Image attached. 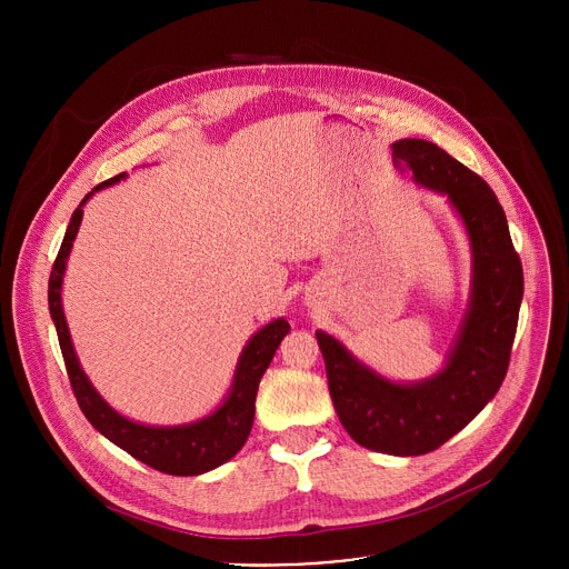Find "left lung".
Instances as JSON below:
<instances>
[{
  "label": "left lung",
  "instance_id": "left-lung-1",
  "mask_svg": "<svg viewBox=\"0 0 569 569\" xmlns=\"http://www.w3.org/2000/svg\"><path fill=\"white\" fill-rule=\"evenodd\" d=\"M393 164L415 182L448 196L472 250L470 306L446 367L421 382H391L358 362L336 338L317 331L340 423L369 450L417 457L463 430L489 402L509 369L525 290L502 204L491 187L443 148L423 139L391 146Z\"/></svg>",
  "mask_w": 569,
  "mask_h": 569
}]
</instances>
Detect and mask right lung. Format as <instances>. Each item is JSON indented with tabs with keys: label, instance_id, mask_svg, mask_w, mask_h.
Here are the masks:
<instances>
[{
	"label": "right lung",
	"instance_id": "add662e5",
	"mask_svg": "<svg viewBox=\"0 0 569 569\" xmlns=\"http://www.w3.org/2000/svg\"><path fill=\"white\" fill-rule=\"evenodd\" d=\"M126 173H119L99 187L92 189L78 204V209L71 213L69 227L64 231L60 252L53 261L51 277H49V312L56 323V333L60 342V351L64 358L67 376L73 389V396L78 400V408L83 410L86 419L114 446L123 448L128 455L139 459L141 463L167 472V475H202L207 470L218 468L220 463L229 461L242 446H246L252 423H254V400L259 391V382L270 367L281 340L290 333V323L279 317L263 327L254 338L242 349L233 382L229 389V396L220 408L204 417L202 421L189 423V426H176V428H152L134 423L119 412H114L110 405L99 396V391L88 380L86 371L80 369L71 336L64 321L62 303H60V288H62V274L67 266V257L71 250V242L78 233L80 220H83V204L101 189L123 180Z\"/></svg>",
	"mask_w": 569,
	"mask_h": 569
}]
</instances>
